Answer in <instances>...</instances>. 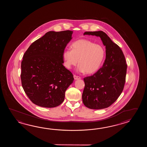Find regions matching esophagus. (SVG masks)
Segmentation results:
<instances>
[{"instance_id":"esophagus-1","label":"esophagus","mask_w":147,"mask_h":147,"mask_svg":"<svg viewBox=\"0 0 147 147\" xmlns=\"http://www.w3.org/2000/svg\"><path fill=\"white\" fill-rule=\"evenodd\" d=\"M74 78L75 79V80H78V79H80L81 78L80 77L77 76H76V75L74 76Z\"/></svg>"}]
</instances>
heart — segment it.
<instances>
[{
  "instance_id": "obj_1",
  "label": "heart",
  "mask_w": 147,
  "mask_h": 147,
  "mask_svg": "<svg viewBox=\"0 0 147 147\" xmlns=\"http://www.w3.org/2000/svg\"><path fill=\"white\" fill-rule=\"evenodd\" d=\"M71 47L72 50L66 49L63 52L64 66L67 68H71L78 63L77 71L81 73L92 74L100 68L105 56L101 45L82 39L73 42Z\"/></svg>"
}]
</instances>
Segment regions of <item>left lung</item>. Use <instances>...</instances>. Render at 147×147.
<instances>
[{
  "label": "left lung",
  "mask_w": 147,
  "mask_h": 147,
  "mask_svg": "<svg viewBox=\"0 0 147 147\" xmlns=\"http://www.w3.org/2000/svg\"><path fill=\"white\" fill-rule=\"evenodd\" d=\"M84 34L101 38L106 46V59L97 72L84 79L82 101L90 109L106 108L116 101L123 89L127 69L125 56L120 48L103 31H86Z\"/></svg>",
  "instance_id": "left-lung-1"
}]
</instances>
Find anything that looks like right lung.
Listing matches in <instances>:
<instances>
[{
    "label": "right lung",
    "mask_w": 147,
    "mask_h": 147,
    "mask_svg": "<svg viewBox=\"0 0 147 147\" xmlns=\"http://www.w3.org/2000/svg\"><path fill=\"white\" fill-rule=\"evenodd\" d=\"M73 31H49L34 41L23 56L21 80L33 103L53 108L63 103L65 91L74 80L63 65V53Z\"/></svg>",
    "instance_id": "right-lung-1"
}]
</instances>
